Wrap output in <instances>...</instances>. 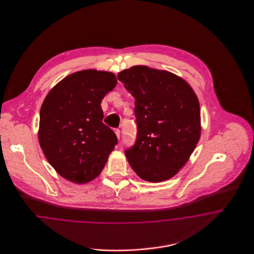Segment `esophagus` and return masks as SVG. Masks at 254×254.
I'll use <instances>...</instances> for the list:
<instances>
[{
  "label": "esophagus",
  "instance_id": "esophagus-1",
  "mask_svg": "<svg viewBox=\"0 0 254 254\" xmlns=\"http://www.w3.org/2000/svg\"><path fill=\"white\" fill-rule=\"evenodd\" d=\"M114 132H115V134H116L117 138L119 139V138H120V134H121V131H120V129H119V128H115V129H114Z\"/></svg>",
  "mask_w": 254,
  "mask_h": 254
}]
</instances>
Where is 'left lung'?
<instances>
[{"label":"left lung","instance_id":"obj_1","mask_svg":"<svg viewBox=\"0 0 254 254\" xmlns=\"http://www.w3.org/2000/svg\"><path fill=\"white\" fill-rule=\"evenodd\" d=\"M117 77L135 98L138 126L126 157L141 179L167 181L186 165L200 139L199 100L186 80L167 70L134 65Z\"/></svg>","mask_w":254,"mask_h":254}]
</instances>
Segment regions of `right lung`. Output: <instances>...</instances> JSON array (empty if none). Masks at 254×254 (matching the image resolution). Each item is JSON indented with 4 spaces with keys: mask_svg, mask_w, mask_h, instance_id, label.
<instances>
[{
    "mask_svg": "<svg viewBox=\"0 0 254 254\" xmlns=\"http://www.w3.org/2000/svg\"><path fill=\"white\" fill-rule=\"evenodd\" d=\"M116 85L114 73L85 69L64 77L45 98L38 139L63 178L85 184L102 172L118 140L102 122L101 102Z\"/></svg>",
    "mask_w": 254,
    "mask_h": 254,
    "instance_id": "1",
    "label": "right lung"
}]
</instances>
